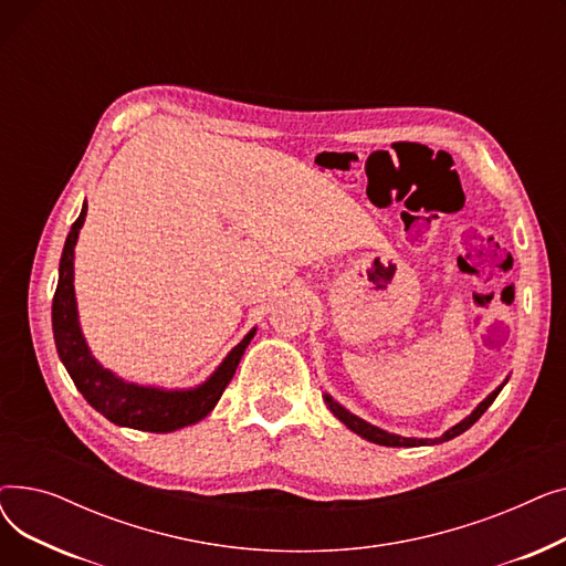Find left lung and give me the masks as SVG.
<instances>
[{"label":"left lung","instance_id":"1","mask_svg":"<svg viewBox=\"0 0 566 566\" xmlns=\"http://www.w3.org/2000/svg\"><path fill=\"white\" fill-rule=\"evenodd\" d=\"M504 382H507V380H504ZM504 382L500 385L497 390H493L478 408H474L465 420H461L459 424H454L452 429L444 431L440 438H403V436H397V433H388V431H382V429H378V427H374V424L360 420L358 415L348 412V410H346L344 406H339L331 395H323V399H325V403H328V408L333 410V415H335V418H337L339 422H344L350 431H355L358 436L367 438L369 442L385 444V448H422V444H438V442H444V440H452V438H457L459 433H463L465 429H470L474 422H478V420L482 418L484 410L495 401V397H497L500 390L504 388Z\"/></svg>","mask_w":566,"mask_h":566}]
</instances>
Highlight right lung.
<instances>
[{
  "label": "right lung",
  "mask_w": 566,
  "mask_h": 566,
  "mask_svg": "<svg viewBox=\"0 0 566 566\" xmlns=\"http://www.w3.org/2000/svg\"><path fill=\"white\" fill-rule=\"evenodd\" d=\"M84 216H86V203L82 206L80 218L73 222L69 231L62 261H59V282L52 298V331H54L56 353L59 358H62L66 371L71 374L75 388L101 415H105L109 422L118 427L151 431V433H169L203 420L220 401L224 388L233 378L235 367L241 363L243 353L256 331H250L241 344L231 348V353L211 374V378L197 385L192 390L144 388V385L118 378L116 374L105 369L94 358L92 350H88L80 331V321H77V303H75V289H73V259H75L77 233L84 224Z\"/></svg>",
  "instance_id": "obj_1"
}]
</instances>
